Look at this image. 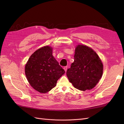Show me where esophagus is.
I'll use <instances>...</instances> for the list:
<instances>
[{"instance_id":"1","label":"esophagus","mask_w":124,"mask_h":124,"mask_svg":"<svg viewBox=\"0 0 124 124\" xmlns=\"http://www.w3.org/2000/svg\"><path fill=\"white\" fill-rule=\"evenodd\" d=\"M64 69L65 71V72H66L67 70V66H65V67H64Z\"/></svg>"}]
</instances>
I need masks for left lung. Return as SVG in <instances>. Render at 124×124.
Listing matches in <instances>:
<instances>
[{
    "label": "left lung",
    "mask_w": 124,
    "mask_h": 124,
    "mask_svg": "<svg viewBox=\"0 0 124 124\" xmlns=\"http://www.w3.org/2000/svg\"><path fill=\"white\" fill-rule=\"evenodd\" d=\"M74 57V62L66 72L69 81L80 90L93 88L102 75L100 58L92 49L83 45L76 47Z\"/></svg>",
    "instance_id": "obj_1"
}]
</instances>
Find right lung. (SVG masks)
<instances>
[{"instance_id":"obj_1","label":"right lung","mask_w":124,"mask_h":124,"mask_svg":"<svg viewBox=\"0 0 124 124\" xmlns=\"http://www.w3.org/2000/svg\"><path fill=\"white\" fill-rule=\"evenodd\" d=\"M65 72L52 55V48L49 46L36 51L25 66V74L30 85L43 93L55 87Z\"/></svg>"}]
</instances>
